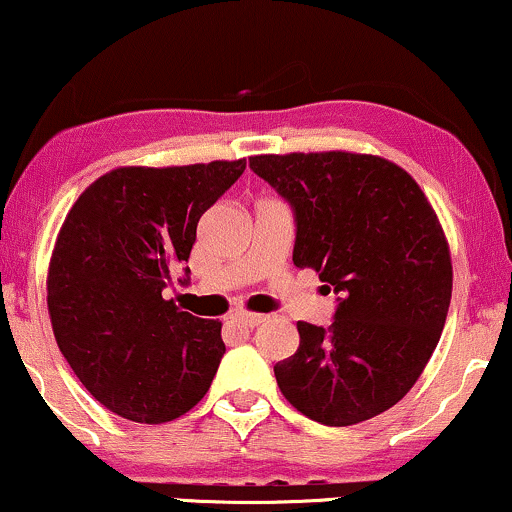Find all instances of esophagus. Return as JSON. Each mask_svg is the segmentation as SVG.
Returning <instances> with one entry per match:
<instances>
[{"instance_id":"esophagus-1","label":"esophagus","mask_w":512,"mask_h":512,"mask_svg":"<svg viewBox=\"0 0 512 512\" xmlns=\"http://www.w3.org/2000/svg\"><path fill=\"white\" fill-rule=\"evenodd\" d=\"M235 320H237V323H242L244 327H256V325H261L263 320H266V315L249 313V311H237L235 313Z\"/></svg>"}]
</instances>
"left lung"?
I'll list each match as a JSON object with an SVG mask.
<instances>
[{
	"label": "left lung",
	"instance_id": "left-lung-1",
	"mask_svg": "<svg viewBox=\"0 0 512 512\" xmlns=\"http://www.w3.org/2000/svg\"><path fill=\"white\" fill-rule=\"evenodd\" d=\"M249 168L292 206L296 268L334 289L330 327L296 323L299 349L275 365L285 399L346 427L389 410L430 361L451 304L449 244L406 170L380 156H251Z\"/></svg>",
	"mask_w": 512,
	"mask_h": 512
}]
</instances>
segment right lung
Returning <instances> with one entry per match:
<instances>
[{
    "instance_id": "obj_1",
    "label": "right lung",
    "mask_w": 512,
    "mask_h": 512,
    "mask_svg": "<svg viewBox=\"0 0 512 512\" xmlns=\"http://www.w3.org/2000/svg\"><path fill=\"white\" fill-rule=\"evenodd\" d=\"M246 161L116 168L68 211L47 277L56 344L102 406L132 422L185 415L204 399L225 344L218 320L161 296L185 261L199 218Z\"/></svg>"
}]
</instances>
